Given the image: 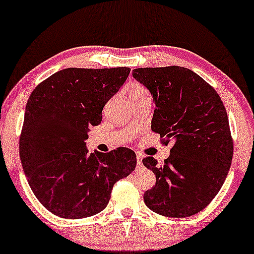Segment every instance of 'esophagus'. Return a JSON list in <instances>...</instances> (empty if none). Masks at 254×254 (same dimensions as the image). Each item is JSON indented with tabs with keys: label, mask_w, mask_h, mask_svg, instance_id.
I'll use <instances>...</instances> for the list:
<instances>
[{
	"label": "esophagus",
	"mask_w": 254,
	"mask_h": 254,
	"mask_svg": "<svg viewBox=\"0 0 254 254\" xmlns=\"http://www.w3.org/2000/svg\"><path fill=\"white\" fill-rule=\"evenodd\" d=\"M142 160H143L142 155L137 154V163H138V166H139V164H142Z\"/></svg>",
	"instance_id": "obj_1"
}]
</instances>
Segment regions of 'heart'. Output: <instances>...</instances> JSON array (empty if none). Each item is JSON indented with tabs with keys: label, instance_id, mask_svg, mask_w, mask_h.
<instances>
[{
	"label": "heart",
	"instance_id": "1",
	"mask_svg": "<svg viewBox=\"0 0 254 254\" xmlns=\"http://www.w3.org/2000/svg\"><path fill=\"white\" fill-rule=\"evenodd\" d=\"M143 94H148V91H146L142 85L133 84L132 86H131L130 94H129L130 97H138V96H143Z\"/></svg>",
	"mask_w": 254,
	"mask_h": 254
}]
</instances>
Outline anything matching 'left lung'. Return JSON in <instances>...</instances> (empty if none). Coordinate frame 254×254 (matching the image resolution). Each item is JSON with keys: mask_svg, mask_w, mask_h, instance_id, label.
Instances as JSON below:
<instances>
[{"mask_svg": "<svg viewBox=\"0 0 254 254\" xmlns=\"http://www.w3.org/2000/svg\"><path fill=\"white\" fill-rule=\"evenodd\" d=\"M132 77L151 93L155 109L151 130L169 157L158 166L154 157L143 164L156 175L144 193L148 208L168 218L201 212L219 193L233 157L230 123L221 98L200 75L180 66L133 69Z\"/></svg>", "mask_w": 254, "mask_h": 254, "instance_id": "8db88e82", "label": "left lung"}]
</instances>
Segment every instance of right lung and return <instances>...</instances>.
I'll list each match as a JSON object with an SVG mask.
<instances>
[{"instance_id":"add662e5","label":"right lung","mask_w":254,"mask_h":254,"mask_svg":"<svg viewBox=\"0 0 254 254\" xmlns=\"http://www.w3.org/2000/svg\"><path fill=\"white\" fill-rule=\"evenodd\" d=\"M129 67L65 68L30 94L20 137V158L33 193L54 215L82 219L108 206L118 180L135 170L129 148L88 154V127L123 86Z\"/></svg>"}]
</instances>
